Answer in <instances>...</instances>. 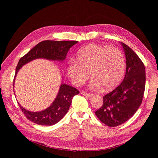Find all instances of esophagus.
I'll return each instance as SVG.
<instances>
[{"label":"esophagus","mask_w":158,"mask_h":158,"mask_svg":"<svg viewBox=\"0 0 158 158\" xmlns=\"http://www.w3.org/2000/svg\"><path fill=\"white\" fill-rule=\"evenodd\" d=\"M81 94L83 96H88V97H91L93 96L92 94H90V93H88V92H81Z\"/></svg>","instance_id":"esophagus-1"}]
</instances>
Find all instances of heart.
<instances>
[{"mask_svg":"<svg viewBox=\"0 0 158 158\" xmlns=\"http://www.w3.org/2000/svg\"><path fill=\"white\" fill-rule=\"evenodd\" d=\"M126 69V59L119 49L106 45H88L77 53V60H71L67 73L74 84L83 85L90 76L93 77L89 87L92 89L110 90L122 81Z\"/></svg>","mask_w":158,"mask_h":158,"instance_id":"heart-1","label":"heart"}]
</instances>
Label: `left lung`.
Here are the masks:
<instances>
[{
	"label": "left lung",
	"instance_id": "8db88e82",
	"mask_svg": "<svg viewBox=\"0 0 158 158\" xmlns=\"http://www.w3.org/2000/svg\"><path fill=\"white\" fill-rule=\"evenodd\" d=\"M126 59V75L112 92L103 96V105L95 112L103 123L115 127L130 119L142 102L145 89V68L133 50L121 43Z\"/></svg>",
	"mask_w": 158,
	"mask_h": 158
}]
</instances>
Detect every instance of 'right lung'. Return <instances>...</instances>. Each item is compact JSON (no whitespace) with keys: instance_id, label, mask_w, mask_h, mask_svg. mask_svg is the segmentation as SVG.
<instances>
[{"instance_id":"add662e5","label":"right lung","mask_w":158,"mask_h":158,"mask_svg":"<svg viewBox=\"0 0 158 158\" xmlns=\"http://www.w3.org/2000/svg\"><path fill=\"white\" fill-rule=\"evenodd\" d=\"M77 43L78 41H56L49 40L40 42L19 59L16 67L15 78L22 66L33 60L45 58L49 60L63 61L66 58L69 49ZM79 93V91L76 88L62 83L54 101L45 110L39 112H31L23 108L18 104L22 111L30 121L38 125L52 126L64 117L69 109L73 98Z\"/></svg>"}]
</instances>
